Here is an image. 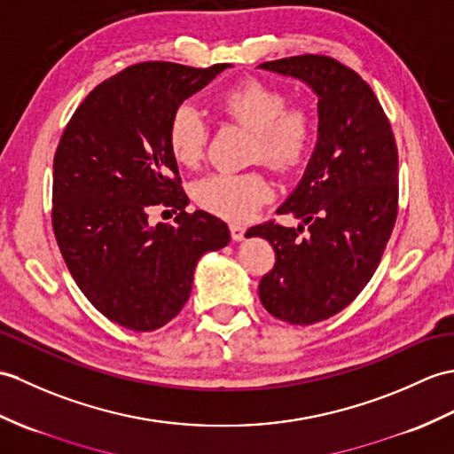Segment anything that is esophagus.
Returning <instances> with one entry per match:
<instances>
[{
	"mask_svg": "<svg viewBox=\"0 0 454 454\" xmlns=\"http://www.w3.org/2000/svg\"><path fill=\"white\" fill-rule=\"evenodd\" d=\"M230 236L234 241H241L246 236V228L241 224H230Z\"/></svg>",
	"mask_w": 454,
	"mask_h": 454,
	"instance_id": "34e87169",
	"label": "esophagus"
}]
</instances>
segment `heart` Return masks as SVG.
Wrapping results in <instances>:
<instances>
[{"instance_id":"b5f03b06","label":"heart","mask_w":454,"mask_h":454,"mask_svg":"<svg viewBox=\"0 0 454 454\" xmlns=\"http://www.w3.org/2000/svg\"><path fill=\"white\" fill-rule=\"evenodd\" d=\"M218 108L253 135L249 158L278 172H290L309 156L315 118L309 108L288 106L286 92L257 79L230 87L218 97ZM207 121L193 104H182L168 123V149L184 168H195L205 156ZM197 205L220 218L241 223L272 197L270 179L259 172H215L193 189Z\"/></svg>"}]
</instances>
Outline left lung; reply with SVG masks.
I'll list each match as a JSON object with an SVG mask.
<instances>
[{
	"label": "left lung",
	"mask_w": 454,
	"mask_h": 454,
	"mask_svg": "<svg viewBox=\"0 0 454 454\" xmlns=\"http://www.w3.org/2000/svg\"><path fill=\"white\" fill-rule=\"evenodd\" d=\"M259 67L305 82L319 98L317 145L277 208L301 224L246 231L267 239L277 255L259 284L265 309L292 325H313L350 305L383 257L398 210L395 135L370 84L333 58L305 54ZM303 223L310 234L300 239Z\"/></svg>",
	"instance_id": "obj_1"
}]
</instances>
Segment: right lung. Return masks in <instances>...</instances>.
<instances>
[{"label": "right lung", "instance_id": "right-lung-1", "mask_svg": "<svg viewBox=\"0 0 454 454\" xmlns=\"http://www.w3.org/2000/svg\"><path fill=\"white\" fill-rule=\"evenodd\" d=\"M228 67L137 63L94 87L61 135L51 195L58 246L87 300L125 329L149 333L172 321L199 259L230 241L220 218L185 213L168 149L174 110ZM156 206L178 213L174 225L148 224Z\"/></svg>", "mask_w": 454, "mask_h": 454}]
</instances>
